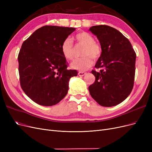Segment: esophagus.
I'll return each instance as SVG.
<instances>
[{"instance_id":"obj_1","label":"esophagus","mask_w":152,"mask_h":152,"mask_svg":"<svg viewBox=\"0 0 152 152\" xmlns=\"http://www.w3.org/2000/svg\"><path fill=\"white\" fill-rule=\"evenodd\" d=\"M78 74H79V76L82 77V76H84V75L86 74V72H79V73H78Z\"/></svg>"}]
</instances>
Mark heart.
Returning a JSON list of instances; mask_svg holds the SVG:
<instances>
[{
	"label": "heart",
	"instance_id": "obj_1",
	"mask_svg": "<svg viewBox=\"0 0 152 152\" xmlns=\"http://www.w3.org/2000/svg\"><path fill=\"white\" fill-rule=\"evenodd\" d=\"M77 44L83 45L82 55L84 56L75 59L71 63L72 68L79 71H86L93 65V59H98L102 53V47L94 41L93 36L88 32L82 31L77 34L73 37ZM61 51L63 57L71 60L74 57V48L71 39H66L61 45Z\"/></svg>",
	"mask_w": 152,
	"mask_h": 152
}]
</instances>
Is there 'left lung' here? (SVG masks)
Wrapping results in <instances>:
<instances>
[{"label":"left lung","mask_w":152,"mask_h":152,"mask_svg":"<svg viewBox=\"0 0 152 152\" xmlns=\"http://www.w3.org/2000/svg\"><path fill=\"white\" fill-rule=\"evenodd\" d=\"M98 39L102 53L92 70L94 83L89 87L91 96L103 107L117 105L130 94L134 86L136 54L131 42L118 30L107 25L91 27Z\"/></svg>","instance_id":"8db88e82"}]
</instances>
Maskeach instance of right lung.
I'll use <instances>...</instances> for the list:
<instances>
[{"label": "right lung", "mask_w": 152, "mask_h": 152, "mask_svg": "<svg viewBox=\"0 0 152 152\" xmlns=\"http://www.w3.org/2000/svg\"><path fill=\"white\" fill-rule=\"evenodd\" d=\"M75 28L44 26L25 40L18 54L20 85L24 93L40 105L53 106L65 97L75 70H68L61 51L63 41Z\"/></svg>", "instance_id": "obj_1"}]
</instances>
